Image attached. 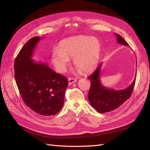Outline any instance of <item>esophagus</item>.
Instances as JSON below:
<instances>
[{
	"label": "esophagus",
	"instance_id": "34e87169",
	"mask_svg": "<svg viewBox=\"0 0 150 150\" xmlns=\"http://www.w3.org/2000/svg\"><path fill=\"white\" fill-rule=\"evenodd\" d=\"M77 82V78H72V77H69L68 79V82L69 84H71L74 82Z\"/></svg>",
	"mask_w": 150,
	"mask_h": 150
}]
</instances>
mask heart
<instances>
[{
  "mask_svg": "<svg viewBox=\"0 0 150 150\" xmlns=\"http://www.w3.org/2000/svg\"><path fill=\"white\" fill-rule=\"evenodd\" d=\"M100 53V43L96 38L79 35L60 41L58 50L52 53V60L56 68L64 72L69 63V58L77 68L89 72L97 66Z\"/></svg>",
  "mask_w": 150,
  "mask_h": 150,
  "instance_id": "b5f03b06",
  "label": "heart"
}]
</instances>
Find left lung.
<instances>
[{"label":"left lung","instance_id":"left-lung-1","mask_svg":"<svg viewBox=\"0 0 150 150\" xmlns=\"http://www.w3.org/2000/svg\"><path fill=\"white\" fill-rule=\"evenodd\" d=\"M117 37L118 42L128 46L120 35L117 34ZM101 65L102 64L98 65L95 71L88 77L91 80V86L88 96L91 106L98 112L104 113L117 109L129 98L135 86L136 79L128 88L124 90L116 91L106 88L99 81Z\"/></svg>","mask_w":150,"mask_h":150}]
</instances>
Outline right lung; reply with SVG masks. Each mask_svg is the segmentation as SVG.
Returning <instances> with one entry per match:
<instances>
[{
	"mask_svg": "<svg viewBox=\"0 0 150 150\" xmlns=\"http://www.w3.org/2000/svg\"><path fill=\"white\" fill-rule=\"evenodd\" d=\"M39 37L31 38L22 47L14 62L15 79L25 104L35 112L55 115L62 109L68 80L46 64L31 59Z\"/></svg>",
	"mask_w": 150,
	"mask_h": 150,
	"instance_id": "1",
	"label": "right lung"
}]
</instances>
